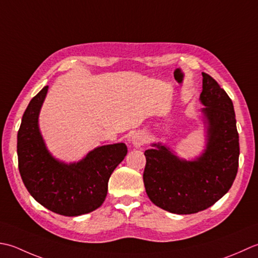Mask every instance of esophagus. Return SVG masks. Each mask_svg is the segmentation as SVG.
Instances as JSON below:
<instances>
[{
    "instance_id": "34e87169",
    "label": "esophagus",
    "mask_w": 258,
    "mask_h": 258,
    "mask_svg": "<svg viewBox=\"0 0 258 258\" xmlns=\"http://www.w3.org/2000/svg\"><path fill=\"white\" fill-rule=\"evenodd\" d=\"M146 139H147V136L144 133H136V134L131 136L130 141L134 146L140 147L146 143Z\"/></svg>"
}]
</instances>
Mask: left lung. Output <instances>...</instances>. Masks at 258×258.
<instances>
[{
  "mask_svg": "<svg viewBox=\"0 0 258 258\" xmlns=\"http://www.w3.org/2000/svg\"><path fill=\"white\" fill-rule=\"evenodd\" d=\"M203 122L206 146L192 160L179 158L161 143L145 151L144 183L150 201L167 212L188 215L202 212L227 192L237 175L239 137L234 106L228 94L203 72Z\"/></svg>",
  "mask_w": 258,
  "mask_h": 258,
  "instance_id": "obj_1",
  "label": "left lung"
}]
</instances>
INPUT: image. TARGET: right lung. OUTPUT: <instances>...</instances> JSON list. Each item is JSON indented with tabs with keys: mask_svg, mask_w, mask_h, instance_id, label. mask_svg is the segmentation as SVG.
I'll return each instance as SVG.
<instances>
[{
	"mask_svg": "<svg viewBox=\"0 0 258 258\" xmlns=\"http://www.w3.org/2000/svg\"><path fill=\"white\" fill-rule=\"evenodd\" d=\"M44 87L31 100L18 133L19 170L36 202L63 216H80L103 204L111 173L128 149L123 143L100 146L77 162L60 161L48 150L39 128V114L48 93Z\"/></svg>",
	"mask_w": 258,
	"mask_h": 258,
	"instance_id": "obj_1",
	"label": "right lung"
}]
</instances>
